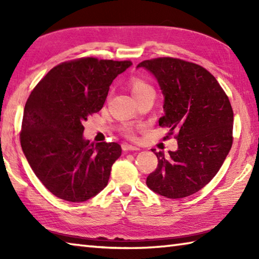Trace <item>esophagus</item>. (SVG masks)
Returning <instances> with one entry per match:
<instances>
[{
    "label": "esophagus",
    "instance_id": "esophagus-1",
    "mask_svg": "<svg viewBox=\"0 0 259 259\" xmlns=\"http://www.w3.org/2000/svg\"><path fill=\"white\" fill-rule=\"evenodd\" d=\"M121 147H122V150H123L124 152H134V151H139V148H138V147L133 146V145H129V144H122Z\"/></svg>",
    "mask_w": 259,
    "mask_h": 259
}]
</instances>
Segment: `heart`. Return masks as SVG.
<instances>
[{
    "instance_id": "b5f03b06",
    "label": "heart",
    "mask_w": 259,
    "mask_h": 259,
    "mask_svg": "<svg viewBox=\"0 0 259 259\" xmlns=\"http://www.w3.org/2000/svg\"><path fill=\"white\" fill-rule=\"evenodd\" d=\"M129 87L131 93H133L135 98H138L140 96H143L144 94L148 93V91H153V88L151 87V84L148 82H146L143 78L135 76L131 78L129 81ZM122 134H123L126 138L129 139H135L136 138V133L134 126L130 125H124L121 128Z\"/></svg>"
}]
</instances>
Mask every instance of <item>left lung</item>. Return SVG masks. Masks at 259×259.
<instances>
[{"label": "left lung", "mask_w": 259, "mask_h": 259, "mask_svg": "<svg viewBox=\"0 0 259 259\" xmlns=\"http://www.w3.org/2000/svg\"><path fill=\"white\" fill-rule=\"evenodd\" d=\"M164 96L159 125L175 135L178 150L155 153L156 169L147 186L169 199L194 194L216 176L233 144V109L211 73L198 64L172 57L144 60Z\"/></svg>", "instance_id": "8db88e82"}]
</instances>
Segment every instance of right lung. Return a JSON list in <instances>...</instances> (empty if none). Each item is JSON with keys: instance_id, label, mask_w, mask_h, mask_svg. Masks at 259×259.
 I'll list each match as a JSON object with an SVG mask.
<instances>
[{"instance_id": "1", "label": "right lung", "mask_w": 259, "mask_h": 259, "mask_svg": "<svg viewBox=\"0 0 259 259\" xmlns=\"http://www.w3.org/2000/svg\"><path fill=\"white\" fill-rule=\"evenodd\" d=\"M133 63L83 57L57 65L26 102L20 144L30 168L61 200L83 202L106 187L117 143H90L83 122L99 112L109 85Z\"/></svg>"}]
</instances>
